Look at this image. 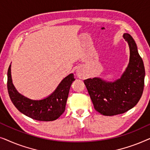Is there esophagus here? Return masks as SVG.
Wrapping results in <instances>:
<instances>
[{
    "mask_svg": "<svg viewBox=\"0 0 150 150\" xmlns=\"http://www.w3.org/2000/svg\"><path fill=\"white\" fill-rule=\"evenodd\" d=\"M76 75H77L78 77L80 78V79H83V74H82V73L79 71H78L76 72Z\"/></svg>",
    "mask_w": 150,
    "mask_h": 150,
    "instance_id": "1",
    "label": "esophagus"
}]
</instances>
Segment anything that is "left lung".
I'll return each instance as SVG.
<instances>
[{"label":"left lung","instance_id":"left-lung-1","mask_svg":"<svg viewBox=\"0 0 150 150\" xmlns=\"http://www.w3.org/2000/svg\"><path fill=\"white\" fill-rule=\"evenodd\" d=\"M124 38L130 48V62L121 79L113 83L98 78L84 81L94 108L103 115L124 113L138 103L143 94L145 78L143 60L132 36L125 33Z\"/></svg>","mask_w":150,"mask_h":150}]
</instances>
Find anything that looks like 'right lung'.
<instances>
[{
    "label": "right lung",
    "instance_id": "1",
    "mask_svg": "<svg viewBox=\"0 0 150 150\" xmlns=\"http://www.w3.org/2000/svg\"><path fill=\"white\" fill-rule=\"evenodd\" d=\"M74 81L75 79L73 74H70L48 98L33 100L21 95L14 87L11 76V65L7 71V89L12 103L22 113L33 120L43 122L56 120L63 113L69 89Z\"/></svg>",
    "mask_w": 150,
    "mask_h": 150
}]
</instances>
